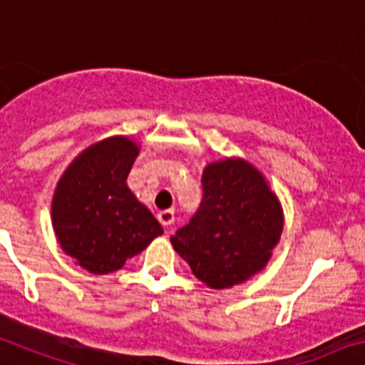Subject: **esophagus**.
Segmentation results:
<instances>
[{"label":"esophagus","mask_w":365,"mask_h":365,"mask_svg":"<svg viewBox=\"0 0 365 365\" xmlns=\"http://www.w3.org/2000/svg\"><path fill=\"white\" fill-rule=\"evenodd\" d=\"M158 220L161 222L163 227H168V225H172L173 220H175V213H173V210L159 211V213H158Z\"/></svg>","instance_id":"esophagus-1"}]
</instances>
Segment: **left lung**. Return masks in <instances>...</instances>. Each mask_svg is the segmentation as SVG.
Instances as JSON below:
<instances>
[{
	"label": "left lung",
	"instance_id": "8db88e82",
	"mask_svg": "<svg viewBox=\"0 0 365 365\" xmlns=\"http://www.w3.org/2000/svg\"><path fill=\"white\" fill-rule=\"evenodd\" d=\"M281 231L283 213L262 173L227 159L204 170L199 210L170 242L197 279L220 290L259 272Z\"/></svg>",
	"mask_w": 365,
	"mask_h": 365
}]
</instances>
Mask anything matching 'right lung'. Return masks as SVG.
<instances>
[{
  "label": "right lung",
  "instance_id": "add662e5",
  "mask_svg": "<svg viewBox=\"0 0 365 365\" xmlns=\"http://www.w3.org/2000/svg\"><path fill=\"white\" fill-rule=\"evenodd\" d=\"M140 148L127 138L93 145L62 175L51 204L62 251L93 274L121 269L140 255L163 227L127 188Z\"/></svg>",
  "mask_w": 365,
  "mask_h": 365
}]
</instances>
